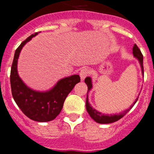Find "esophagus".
<instances>
[{
    "label": "esophagus",
    "instance_id": "34e87169",
    "mask_svg": "<svg viewBox=\"0 0 154 154\" xmlns=\"http://www.w3.org/2000/svg\"><path fill=\"white\" fill-rule=\"evenodd\" d=\"M89 74H90L89 69H88V68H86V67L82 68V69H81L80 72H79V75H80L81 79H82V80H84V79L88 76Z\"/></svg>",
    "mask_w": 154,
    "mask_h": 154
}]
</instances>
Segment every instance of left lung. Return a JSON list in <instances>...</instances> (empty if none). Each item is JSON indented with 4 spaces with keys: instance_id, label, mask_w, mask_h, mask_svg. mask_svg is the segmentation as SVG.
Masks as SVG:
<instances>
[{
    "instance_id": "1",
    "label": "left lung",
    "mask_w": 154,
    "mask_h": 154,
    "mask_svg": "<svg viewBox=\"0 0 154 154\" xmlns=\"http://www.w3.org/2000/svg\"><path fill=\"white\" fill-rule=\"evenodd\" d=\"M133 55L135 56V57L138 59L140 62V64H141V69H142V72L144 73V66H143V54L141 53V50L139 49L138 46H137L136 44H135L133 47ZM85 83L87 84L88 85V91H89L92 88V83H91V79L90 77H87L86 79H85ZM138 99L135 100V102L133 103V104L130 106L129 109H127V110L124 111V112L122 113L119 114V115H103V114L100 113V112H97L96 111L95 109H93L92 107L91 106V105L89 104L88 103V97H87V100H86V109L88 111V114L90 115V116L91 117V118L94 120L96 122L99 123V124H111V123H113L115 122V121H118V120H120L121 118H122L126 114H127V112L133 107V106L135 105V103H136Z\"/></svg>"
}]
</instances>
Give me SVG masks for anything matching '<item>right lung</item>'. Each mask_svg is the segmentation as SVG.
Masks as SVG:
<instances>
[{
  "label": "right lung",
  "instance_id": "right-lung-1",
  "mask_svg": "<svg viewBox=\"0 0 154 154\" xmlns=\"http://www.w3.org/2000/svg\"><path fill=\"white\" fill-rule=\"evenodd\" d=\"M36 34L30 35L16 48L10 72V85L13 99L26 116L38 122H47L60 114L66 97L81 79L79 75L65 78L51 91L44 93L34 91L26 86L18 75V57L26 42Z\"/></svg>",
  "mask_w": 154,
  "mask_h": 154
}]
</instances>
